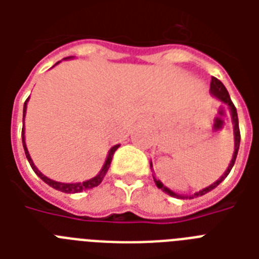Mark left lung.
Returning a JSON list of instances; mask_svg holds the SVG:
<instances>
[{
	"label": "left lung",
	"mask_w": 259,
	"mask_h": 259,
	"mask_svg": "<svg viewBox=\"0 0 259 259\" xmlns=\"http://www.w3.org/2000/svg\"><path fill=\"white\" fill-rule=\"evenodd\" d=\"M209 91H211V94H212L213 97L218 98L219 101L223 103L225 106H227L230 110V114H231V119H233V125H234V140H235V148H234V154H233V158H231V162H230L229 168L226 169V172L223 173V176L219 179V180H217L213 184H211L209 187H207V188L204 189H200L199 192L193 193V195H191V196H181V195H177V193H175L173 191H170L169 188H166V187H164L162 185V183L160 180H157L156 177H153L154 179V183H156V185H157L158 188L162 189L164 192L168 193V195H170V196L173 197H179V199H184V197H189V199H193V197H197V196H203V195H205L207 192H209V191H212L213 188H217L218 185L221 184L222 181L225 180L226 177H227V175L230 173V170L233 169L234 164H235V160H237V154H238V149H239V142H241V132H239V122H238V113H237V109H235V106H234L233 101H231V98H230L229 95V91H227V89L225 87V84L219 80V79L213 78L211 79V86H209ZM150 166H152V162H150Z\"/></svg>",
	"instance_id": "obj_1"
}]
</instances>
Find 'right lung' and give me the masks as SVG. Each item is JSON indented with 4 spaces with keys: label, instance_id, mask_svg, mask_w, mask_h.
Instances as JSON below:
<instances>
[{
    "label": "right lung",
    "instance_id": "1",
    "mask_svg": "<svg viewBox=\"0 0 259 259\" xmlns=\"http://www.w3.org/2000/svg\"><path fill=\"white\" fill-rule=\"evenodd\" d=\"M70 58H72V56H70ZM70 58H66V59H70ZM58 63H56V64H58ZM26 102H28V99H26L25 103H24V114H22V117H25ZM21 134H22V146H24V150H25V156H26V158H28V161H29L30 166H32V169L34 170V173H36V175H37V176L40 177V179H41L44 183H47L48 185H51L52 188L58 189V191H62V192H64V193H78V192H82V191H86V189H91V188H94V187H98V185L102 183V180H103V177L106 176V172L109 170L110 162H111V160H113V156H114V153H115V150L119 148V145H115L109 150V154H107V158H106L105 164H103V166H102L101 172L98 173L95 177H93V179L83 181V183H60V181H55V180H51V179H48V177L44 176V175H42V173L40 172L37 168H36V165H34L33 161H32V158H30L29 152H28V149H26L25 136H24V127H22Z\"/></svg>",
    "mask_w": 259,
    "mask_h": 259
}]
</instances>
